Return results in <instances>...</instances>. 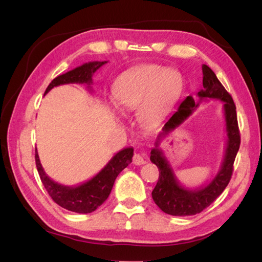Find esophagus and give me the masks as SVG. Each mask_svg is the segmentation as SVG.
<instances>
[{
  "mask_svg": "<svg viewBox=\"0 0 262 262\" xmlns=\"http://www.w3.org/2000/svg\"><path fill=\"white\" fill-rule=\"evenodd\" d=\"M133 163L135 165H142L145 163V160H144L141 154H135L134 158H133Z\"/></svg>",
  "mask_w": 262,
  "mask_h": 262,
  "instance_id": "obj_1",
  "label": "esophagus"
}]
</instances>
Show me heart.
<instances>
[{
    "label": "heart",
    "instance_id": "1",
    "mask_svg": "<svg viewBox=\"0 0 262 262\" xmlns=\"http://www.w3.org/2000/svg\"><path fill=\"white\" fill-rule=\"evenodd\" d=\"M179 72L159 65H144L117 81L114 88L115 104L121 113L138 109V119L152 125L169 113L182 90Z\"/></svg>",
    "mask_w": 262,
    "mask_h": 262
}]
</instances>
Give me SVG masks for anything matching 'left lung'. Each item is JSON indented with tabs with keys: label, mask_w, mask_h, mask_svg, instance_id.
Instances as JSON below:
<instances>
[{
	"label": "left lung",
	"mask_w": 262,
	"mask_h": 262,
	"mask_svg": "<svg viewBox=\"0 0 262 262\" xmlns=\"http://www.w3.org/2000/svg\"><path fill=\"white\" fill-rule=\"evenodd\" d=\"M203 89L197 93L200 99L194 102L192 97H187L180 103L179 108L165 122L160 133L154 147L151 149V161L159 168V181L152 191V198L160 209L165 214L173 216H190L203 211L206 207L224 191L229 185L233 172V163L240 148V132L237 126L236 108L230 93L225 90L217 76L207 65H203ZM206 98L221 99L224 102V112L226 118L227 145L221 169L209 184L196 189L183 187L177 181L173 170L162 149L160 142L168 133L179 126L193 111L199 103Z\"/></svg>",
	"instance_id": "1"
}]
</instances>
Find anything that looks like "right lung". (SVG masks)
Here are the masks:
<instances>
[{"instance_id": "right-lung-1", "label": "right lung", "mask_w": 262, "mask_h": 262, "mask_svg": "<svg viewBox=\"0 0 262 262\" xmlns=\"http://www.w3.org/2000/svg\"><path fill=\"white\" fill-rule=\"evenodd\" d=\"M105 63L108 62H105V60L104 62H89L81 66H77V68L68 72V73L57 76L48 85L45 94H47L55 86L70 84V83L86 84L91 90L93 74ZM133 155H134V148L133 147L121 149L111 158V160L104 165V168L99 173L91 178L90 180L80 183L77 186H64L51 179L46 174V172L43 171L37 149L35 153V159L40 180L54 202L59 205L60 207L74 211V213L88 214L92 213L107 200L116 178L128 164L132 163Z\"/></svg>"}]
</instances>
